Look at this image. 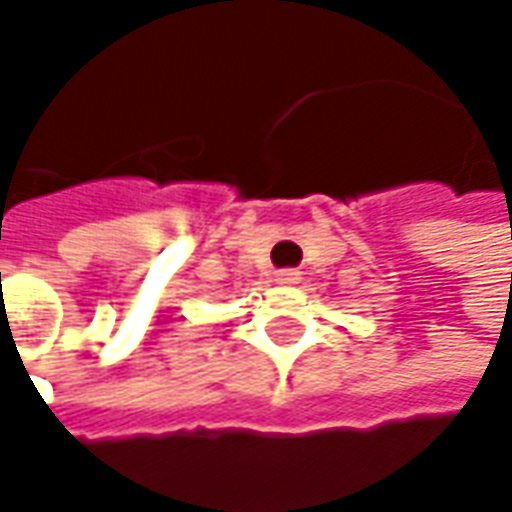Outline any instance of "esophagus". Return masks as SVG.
I'll return each instance as SVG.
<instances>
[{"instance_id":"34e87169","label":"esophagus","mask_w":512,"mask_h":512,"mask_svg":"<svg viewBox=\"0 0 512 512\" xmlns=\"http://www.w3.org/2000/svg\"><path fill=\"white\" fill-rule=\"evenodd\" d=\"M299 282H301L299 268H282V271H277V285H299Z\"/></svg>"}]
</instances>
